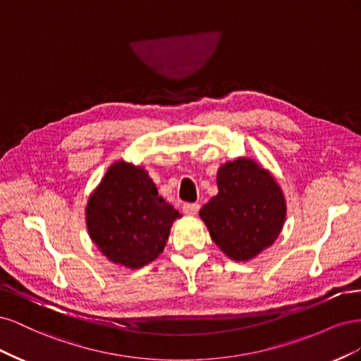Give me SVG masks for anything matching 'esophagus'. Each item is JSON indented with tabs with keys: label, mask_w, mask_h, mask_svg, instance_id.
<instances>
[{
	"label": "esophagus",
	"mask_w": 361,
	"mask_h": 361,
	"mask_svg": "<svg viewBox=\"0 0 361 361\" xmlns=\"http://www.w3.org/2000/svg\"><path fill=\"white\" fill-rule=\"evenodd\" d=\"M199 209H200V204H199V203H185V204L182 206V211H183V214L191 215V216L197 215Z\"/></svg>",
	"instance_id": "1"
}]
</instances>
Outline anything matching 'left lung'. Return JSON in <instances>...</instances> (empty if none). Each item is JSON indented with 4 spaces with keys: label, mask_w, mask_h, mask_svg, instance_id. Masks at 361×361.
I'll return each instance as SVG.
<instances>
[{
    "label": "left lung",
    "mask_w": 361,
    "mask_h": 361,
    "mask_svg": "<svg viewBox=\"0 0 361 361\" xmlns=\"http://www.w3.org/2000/svg\"><path fill=\"white\" fill-rule=\"evenodd\" d=\"M218 194L200 209L212 241L238 262L269 247L280 235L286 202L276 179L253 159L239 158L218 169Z\"/></svg>",
    "instance_id": "obj_1"
}]
</instances>
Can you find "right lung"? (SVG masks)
I'll return each mask as SVG.
<instances>
[{
	"label": "right lung",
	"mask_w": 361,
	"mask_h": 361,
	"mask_svg": "<svg viewBox=\"0 0 361 361\" xmlns=\"http://www.w3.org/2000/svg\"><path fill=\"white\" fill-rule=\"evenodd\" d=\"M85 216L97 248L114 264L137 269L162 253L182 215L159 197L146 170L117 161L90 195Z\"/></svg>",
	"instance_id": "obj_1"
}]
</instances>
